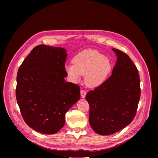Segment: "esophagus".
Masks as SVG:
<instances>
[{
    "label": "esophagus",
    "instance_id": "1",
    "mask_svg": "<svg viewBox=\"0 0 158 158\" xmlns=\"http://www.w3.org/2000/svg\"><path fill=\"white\" fill-rule=\"evenodd\" d=\"M80 94H81V97L82 98H85V95H86V92L84 89H82L80 91Z\"/></svg>",
    "mask_w": 158,
    "mask_h": 158
}]
</instances>
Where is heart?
<instances>
[{
  "instance_id": "obj_1",
  "label": "heart",
  "mask_w": 158,
  "mask_h": 158,
  "mask_svg": "<svg viewBox=\"0 0 158 158\" xmlns=\"http://www.w3.org/2000/svg\"><path fill=\"white\" fill-rule=\"evenodd\" d=\"M73 65H67L66 71L74 82L85 76V82L90 88H96L106 80L111 70L109 59L93 49L80 52L73 60Z\"/></svg>"
}]
</instances>
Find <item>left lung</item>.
Wrapping results in <instances>:
<instances>
[{
  "mask_svg": "<svg viewBox=\"0 0 158 158\" xmlns=\"http://www.w3.org/2000/svg\"><path fill=\"white\" fill-rule=\"evenodd\" d=\"M112 50L117 56L112 74L85 96L89 105L90 126L101 135H112L129 125L136 115L140 98L136 66L125 52Z\"/></svg>",
  "mask_w": 158,
  "mask_h": 158,
  "instance_id": "left-lung-1",
  "label": "left lung"
}]
</instances>
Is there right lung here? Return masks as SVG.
I'll return each instance as SVG.
<instances>
[{"instance_id":"add662e5","label":"right lung","mask_w":158,"mask_h":158,"mask_svg":"<svg viewBox=\"0 0 158 158\" xmlns=\"http://www.w3.org/2000/svg\"><path fill=\"white\" fill-rule=\"evenodd\" d=\"M66 56L61 47L37 45L18 71L16 97L22 116L28 126L45 135L63 128L66 113L80 98L78 85L64 80Z\"/></svg>"}]
</instances>
